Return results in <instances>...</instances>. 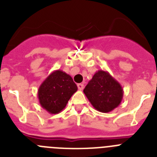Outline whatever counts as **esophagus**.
<instances>
[{
	"label": "esophagus",
	"mask_w": 157,
	"mask_h": 157,
	"mask_svg": "<svg viewBox=\"0 0 157 157\" xmlns=\"http://www.w3.org/2000/svg\"><path fill=\"white\" fill-rule=\"evenodd\" d=\"M77 86H78V89L79 90H82L83 89V87H84V85H83L82 83H78V84L77 85Z\"/></svg>",
	"instance_id": "obj_1"
}]
</instances>
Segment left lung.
Here are the masks:
<instances>
[{
	"instance_id": "1",
	"label": "left lung",
	"mask_w": 157,
	"mask_h": 157,
	"mask_svg": "<svg viewBox=\"0 0 157 157\" xmlns=\"http://www.w3.org/2000/svg\"><path fill=\"white\" fill-rule=\"evenodd\" d=\"M96 110L109 112L117 108L123 97V87L109 72L99 70L83 90Z\"/></svg>"
}]
</instances>
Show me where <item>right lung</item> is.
Masks as SVG:
<instances>
[{
    "instance_id": "1",
    "label": "right lung",
    "mask_w": 157,
    "mask_h": 157,
    "mask_svg": "<svg viewBox=\"0 0 157 157\" xmlns=\"http://www.w3.org/2000/svg\"><path fill=\"white\" fill-rule=\"evenodd\" d=\"M78 90L69 75L61 70L54 71L45 78L37 90L39 103L50 114L61 112Z\"/></svg>"
}]
</instances>
